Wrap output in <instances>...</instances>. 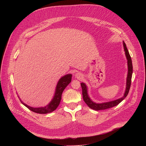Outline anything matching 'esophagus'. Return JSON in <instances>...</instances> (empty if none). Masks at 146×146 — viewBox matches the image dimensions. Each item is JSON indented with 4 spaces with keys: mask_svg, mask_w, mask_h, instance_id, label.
<instances>
[{
    "mask_svg": "<svg viewBox=\"0 0 146 146\" xmlns=\"http://www.w3.org/2000/svg\"><path fill=\"white\" fill-rule=\"evenodd\" d=\"M75 76L78 79H81L82 77V75L81 73H76V74H75Z\"/></svg>",
    "mask_w": 146,
    "mask_h": 146,
    "instance_id": "1",
    "label": "esophagus"
}]
</instances>
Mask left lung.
<instances>
[{"mask_svg":"<svg viewBox=\"0 0 146 146\" xmlns=\"http://www.w3.org/2000/svg\"><path fill=\"white\" fill-rule=\"evenodd\" d=\"M123 46L125 53V55H126L127 61H128V75H127V78L126 90H125V91L123 96L122 98H119L116 100H113V101L108 102H105V103H95L90 99V98L88 94L87 87L86 86L85 83H83V82L81 83V86L82 91L83 99H84L85 103L88 106V107L93 110H105V109H108L114 107V106L118 105L120 102H121L125 98L129 93L130 87H131V79H132V73H133V66H132V62L131 57L129 55V51L127 48L125 43H124V41H123Z\"/></svg>","mask_w":146,"mask_h":146,"instance_id":"1","label":"left lung"}]
</instances>
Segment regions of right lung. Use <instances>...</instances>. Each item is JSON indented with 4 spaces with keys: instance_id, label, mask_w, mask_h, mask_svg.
<instances>
[{
    "instance_id": "obj_1",
    "label": "right lung",
    "mask_w": 146,
    "mask_h": 146,
    "mask_svg": "<svg viewBox=\"0 0 146 146\" xmlns=\"http://www.w3.org/2000/svg\"><path fill=\"white\" fill-rule=\"evenodd\" d=\"M72 75L71 74H66L62 77H61L58 82V84L56 87V90L55 92L54 96L50 102V103L45 107H41V108H32L29 106H28L25 103L23 102L21 100L20 101L23 104L24 106H25L27 108H28L30 110L32 111L33 112L38 113V114H47L54 111L59 106L61 97L62 94L65 88L68 86V84L72 81Z\"/></svg>"
}]
</instances>
